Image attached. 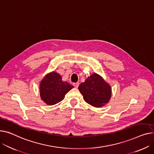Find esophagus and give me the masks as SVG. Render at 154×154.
I'll use <instances>...</instances> for the list:
<instances>
[{
	"label": "esophagus",
	"instance_id": "1",
	"mask_svg": "<svg viewBox=\"0 0 154 154\" xmlns=\"http://www.w3.org/2000/svg\"><path fill=\"white\" fill-rule=\"evenodd\" d=\"M73 85H74V86L75 88H78V87H79V83H78V82L74 83Z\"/></svg>",
	"mask_w": 154,
	"mask_h": 154
}]
</instances>
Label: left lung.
Returning a JSON list of instances; mask_svg holds the SVG:
<instances>
[{
    "label": "left lung",
    "instance_id": "1",
    "mask_svg": "<svg viewBox=\"0 0 154 154\" xmlns=\"http://www.w3.org/2000/svg\"><path fill=\"white\" fill-rule=\"evenodd\" d=\"M84 100L96 108L108 103L111 97V87L101 75L93 73L79 86Z\"/></svg>",
    "mask_w": 154,
    "mask_h": 154
}]
</instances>
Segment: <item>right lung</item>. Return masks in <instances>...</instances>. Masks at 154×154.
I'll use <instances>...</instances> for the list:
<instances>
[{
	"label": "right lung",
	"instance_id": "obj_1",
	"mask_svg": "<svg viewBox=\"0 0 154 154\" xmlns=\"http://www.w3.org/2000/svg\"><path fill=\"white\" fill-rule=\"evenodd\" d=\"M39 88L41 99L48 105H54L62 101L74 86L63 81L61 75L53 71L43 78Z\"/></svg>",
	"mask_w": 154,
	"mask_h": 154
}]
</instances>
